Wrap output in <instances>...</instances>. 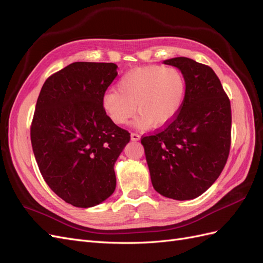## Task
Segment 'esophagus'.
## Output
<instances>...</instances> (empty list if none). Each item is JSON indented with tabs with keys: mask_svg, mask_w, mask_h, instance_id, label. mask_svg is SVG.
Wrapping results in <instances>:
<instances>
[{
	"mask_svg": "<svg viewBox=\"0 0 263 263\" xmlns=\"http://www.w3.org/2000/svg\"><path fill=\"white\" fill-rule=\"evenodd\" d=\"M130 139L133 141H138L140 139V136L137 134V133H132L130 134Z\"/></svg>",
	"mask_w": 263,
	"mask_h": 263,
	"instance_id": "esophagus-1",
	"label": "esophagus"
}]
</instances>
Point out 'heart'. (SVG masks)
<instances>
[{"instance_id": "heart-1", "label": "heart", "mask_w": 263, "mask_h": 263, "mask_svg": "<svg viewBox=\"0 0 263 263\" xmlns=\"http://www.w3.org/2000/svg\"><path fill=\"white\" fill-rule=\"evenodd\" d=\"M186 95V79L178 68L147 66L133 69L117 83V90L102 97L105 114L117 125H125L136 112L138 128L161 127L178 115Z\"/></svg>"}]
</instances>
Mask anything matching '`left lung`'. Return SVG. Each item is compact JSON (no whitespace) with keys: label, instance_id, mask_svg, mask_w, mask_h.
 Masks as SVG:
<instances>
[{"label":"left lung","instance_id":"obj_1","mask_svg":"<svg viewBox=\"0 0 263 263\" xmlns=\"http://www.w3.org/2000/svg\"><path fill=\"white\" fill-rule=\"evenodd\" d=\"M186 79V95L164 129L141 139L154 189L178 201L193 200L217 180L230 149L232 109L209 66L177 57L163 61Z\"/></svg>","mask_w":263,"mask_h":263}]
</instances>
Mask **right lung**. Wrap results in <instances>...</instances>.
Here are the masks:
<instances>
[{
  "instance_id": "obj_1",
  "label": "right lung",
  "mask_w": 263,
  "mask_h": 263,
  "mask_svg": "<svg viewBox=\"0 0 263 263\" xmlns=\"http://www.w3.org/2000/svg\"><path fill=\"white\" fill-rule=\"evenodd\" d=\"M117 76L107 62H73L44 83L30 140L44 180L63 201L87 209L114 193V165L129 133L115 125L102 97Z\"/></svg>"
}]
</instances>
